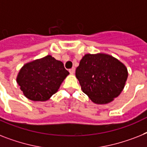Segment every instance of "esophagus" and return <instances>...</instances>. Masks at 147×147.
<instances>
[{"mask_svg":"<svg viewBox=\"0 0 147 147\" xmlns=\"http://www.w3.org/2000/svg\"><path fill=\"white\" fill-rule=\"evenodd\" d=\"M69 72H70L71 74H74L75 73V67H72L71 69H70V70H69Z\"/></svg>","mask_w":147,"mask_h":147,"instance_id":"34e87169","label":"esophagus"}]
</instances>
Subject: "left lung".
Segmentation results:
<instances>
[{
    "label": "left lung",
    "mask_w": 147,
    "mask_h": 147,
    "mask_svg": "<svg viewBox=\"0 0 147 147\" xmlns=\"http://www.w3.org/2000/svg\"><path fill=\"white\" fill-rule=\"evenodd\" d=\"M128 75L123 63L102 53L86 54L76 69L82 91L96 104H109L118 97L124 89Z\"/></svg>",
    "instance_id": "1"
}]
</instances>
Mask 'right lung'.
Segmentation results:
<instances>
[{"mask_svg": "<svg viewBox=\"0 0 147 147\" xmlns=\"http://www.w3.org/2000/svg\"><path fill=\"white\" fill-rule=\"evenodd\" d=\"M68 75L64 64L48 55L23 65L16 76V82L28 99L47 101L58 92Z\"/></svg>", "mask_w": 147, "mask_h": 147, "instance_id": "obj_1", "label": "right lung"}]
</instances>
